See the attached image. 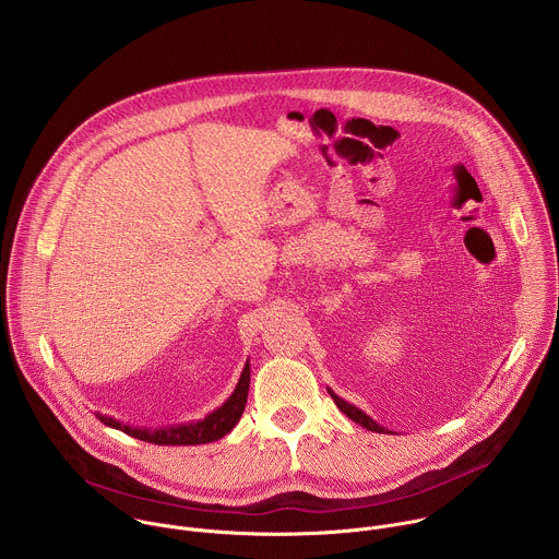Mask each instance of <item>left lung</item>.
Returning <instances> with one entry per match:
<instances>
[{"label":"left lung","instance_id":"8db88e82","mask_svg":"<svg viewBox=\"0 0 559 559\" xmlns=\"http://www.w3.org/2000/svg\"><path fill=\"white\" fill-rule=\"evenodd\" d=\"M328 392L332 394V399H334V403L338 405V409H341L343 414H347V416H349L354 423L362 425V427H365V429H369V431H377V433H385V431H388L385 427H381L379 423H374L371 416H369V414H365L360 407H356V405L347 403L345 399H341V396H338L334 390H330V388H328Z\"/></svg>","mask_w":559,"mask_h":559}]
</instances>
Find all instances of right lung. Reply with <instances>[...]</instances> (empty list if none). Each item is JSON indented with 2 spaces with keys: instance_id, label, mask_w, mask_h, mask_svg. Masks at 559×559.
<instances>
[{
  "instance_id": "right-lung-1",
  "label": "right lung",
  "mask_w": 559,
  "mask_h": 559,
  "mask_svg": "<svg viewBox=\"0 0 559 559\" xmlns=\"http://www.w3.org/2000/svg\"><path fill=\"white\" fill-rule=\"evenodd\" d=\"M249 362L245 365L242 374L236 383V390L229 394V399L216 407L214 412H210L207 416H203L201 420L194 423H185V425H171V427H160V429H139V427H130L123 425L121 420H115L110 416H102L99 420L112 429H119L132 438L152 442V444H165V447H174V444H207L214 442L223 436H227L236 423L240 420L242 412H245V403H247V394H249Z\"/></svg>"
}]
</instances>
